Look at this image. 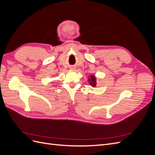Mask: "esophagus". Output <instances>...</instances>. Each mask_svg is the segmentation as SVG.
<instances>
[{
  "label": "esophagus",
  "mask_w": 155,
  "mask_h": 155,
  "mask_svg": "<svg viewBox=\"0 0 155 155\" xmlns=\"http://www.w3.org/2000/svg\"><path fill=\"white\" fill-rule=\"evenodd\" d=\"M75 68H75V67H72L71 68H70V69H72V70H74Z\"/></svg>",
  "instance_id": "1"
}]
</instances>
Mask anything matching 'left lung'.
<instances>
[{
	"label": "left lung",
	"mask_w": 155,
	"mask_h": 155,
	"mask_svg": "<svg viewBox=\"0 0 155 155\" xmlns=\"http://www.w3.org/2000/svg\"><path fill=\"white\" fill-rule=\"evenodd\" d=\"M89 81H91V79H89ZM91 85H92L93 87L96 86V79L94 78V76H91V82H90Z\"/></svg>",
	"instance_id": "8db88e82"
}]
</instances>
